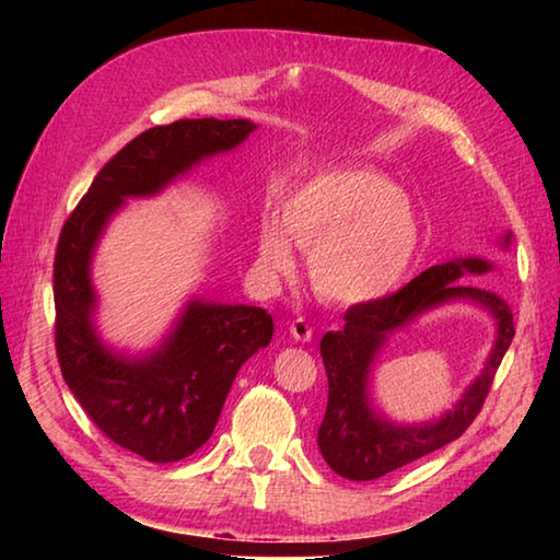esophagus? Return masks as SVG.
I'll return each instance as SVG.
<instances>
[{
  "mask_svg": "<svg viewBox=\"0 0 560 560\" xmlns=\"http://www.w3.org/2000/svg\"><path fill=\"white\" fill-rule=\"evenodd\" d=\"M289 334L293 340H301V343H308L311 338H314V328L306 318H293L289 324Z\"/></svg>",
  "mask_w": 560,
  "mask_h": 560,
  "instance_id": "34e87169",
  "label": "esophagus"
}]
</instances>
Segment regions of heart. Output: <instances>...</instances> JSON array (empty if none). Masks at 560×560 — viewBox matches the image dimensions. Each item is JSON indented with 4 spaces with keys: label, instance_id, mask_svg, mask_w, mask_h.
<instances>
[{
    "label": "heart",
    "instance_id": "heart-1",
    "mask_svg": "<svg viewBox=\"0 0 560 560\" xmlns=\"http://www.w3.org/2000/svg\"><path fill=\"white\" fill-rule=\"evenodd\" d=\"M281 225L311 249V279L328 301L371 303L410 271L422 224L410 197L373 170H330L301 185L281 205ZM277 222L259 232V264L269 273L293 267L291 244Z\"/></svg>",
    "mask_w": 560,
    "mask_h": 560
}]
</instances>
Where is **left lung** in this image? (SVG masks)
<instances>
[{"label": "left lung", "mask_w": 560, "mask_h": 560, "mask_svg": "<svg viewBox=\"0 0 560 560\" xmlns=\"http://www.w3.org/2000/svg\"><path fill=\"white\" fill-rule=\"evenodd\" d=\"M511 234L504 236L509 246ZM479 257L454 259L424 269L407 287L371 303H355L346 311V326L320 338V358L328 375V405L318 428V450L336 474L353 481H371L395 471L467 432L485 405L501 358L514 338V314L499 293L459 283L462 277L491 271ZM471 300L485 305L498 320V340L486 364L460 402L440 421L424 425H397L377 416L366 397L372 360L386 336L404 327L424 310L450 300Z\"/></svg>", "instance_id": "left-lung-1"}]
</instances>
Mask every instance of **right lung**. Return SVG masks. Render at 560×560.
<instances>
[{"mask_svg": "<svg viewBox=\"0 0 560 560\" xmlns=\"http://www.w3.org/2000/svg\"><path fill=\"white\" fill-rule=\"evenodd\" d=\"M254 128L244 118H197L140 132L103 165L56 246V355L63 381L108 440L148 462L185 459L212 438L240 368L271 343L273 320L259 306L192 299L155 350L116 353L93 324V252L128 197L158 195L202 160L244 143Z\"/></svg>", "mask_w": 560, "mask_h": 560, "instance_id": "right-lung-1", "label": "right lung"}]
</instances>
